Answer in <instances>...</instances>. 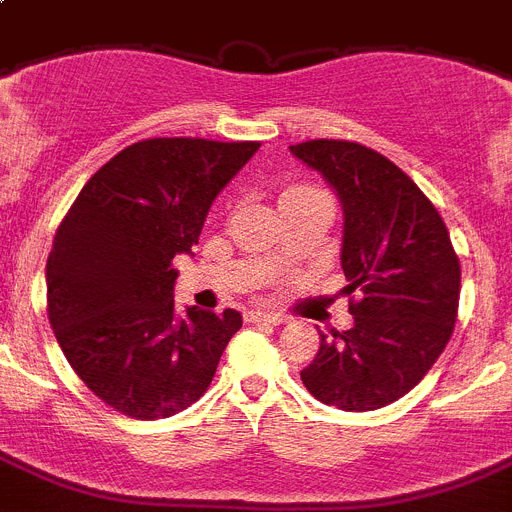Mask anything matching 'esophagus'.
Returning <instances> with one entry per match:
<instances>
[{"label": "esophagus", "instance_id": "obj_1", "mask_svg": "<svg viewBox=\"0 0 512 512\" xmlns=\"http://www.w3.org/2000/svg\"><path fill=\"white\" fill-rule=\"evenodd\" d=\"M250 317V322H260V324H283L286 322V317L283 314H275V311H250L247 314Z\"/></svg>", "mask_w": 512, "mask_h": 512}]
</instances>
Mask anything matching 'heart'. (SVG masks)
<instances>
[{
  "instance_id": "obj_1",
  "label": "heart",
  "mask_w": 512,
  "mask_h": 512,
  "mask_svg": "<svg viewBox=\"0 0 512 512\" xmlns=\"http://www.w3.org/2000/svg\"><path fill=\"white\" fill-rule=\"evenodd\" d=\"M317 188H309V185H291V188L283 193V198H288V195H301V193H314Z\"/></svg>"
}]
</instances>
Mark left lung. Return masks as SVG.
Wrapping results in <instances>:
<instances>
[{
    "mask_svg": "<svg viewBox=\"0 0 512 512\" xmlns=\"http://www.w3.org/2000/svg\"><path fill=\"white\" fill-rule=\"evenodd\" d=\"M291 151L340 195V260L355 317L350 330L319 332L301 381L330 407L379 410L415 389L451 340L459 255L438 208L384 154L340 139L301 141Z\"/></svg>",
    "mask_w": 512,
    "mask_h": 512,
    "instance_id": "8db88e82",
    "label": "left lung"
}]
</instances>
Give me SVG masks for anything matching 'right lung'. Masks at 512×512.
<instances>
[{
	"label": "right lung",
	"instance_id": "add662e5",
	"mask_svg": "<svg viewBox=\"0 0 512 512\" xmlns=\"http://www.w3.org/2000/svg\"><path fill=\"white\" fill-rule=\"evenodd\" d=\"M257 141L144 139L87 180L46 262L48 322L87 389L136 420L206 394L242 314H175V255L198 244L213 198Z\"/></svg>",
	"mask_w": 512,
	"mask_h": 512
}]
</instances>
